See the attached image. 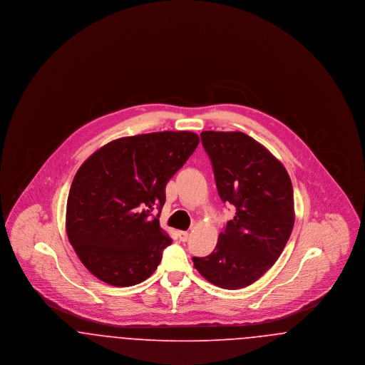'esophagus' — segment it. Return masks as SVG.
<instances>
[{
    "instance_id": "esophagus-1",
    "label": "esophagus",
    "mask_w": 365,
    "mask_h": 365,
    "mask_svg": "<svg viewBox=\"0 0 365 365\" xmlns=\"http://www.w3.org/2000/svg\"><path fill=\"white\" fill-rule=\"evenodd\" d=\"M178 235H179V240H180L182 242H186V241L189 240V235H190V234H189L187 231H179Z\"/></svg>"
}]
</instances>
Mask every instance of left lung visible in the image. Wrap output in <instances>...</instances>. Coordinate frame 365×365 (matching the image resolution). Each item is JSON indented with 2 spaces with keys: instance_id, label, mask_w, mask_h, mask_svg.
<instances>
[{
  "instance_id": "left-lung-1",
  "label": "left lung",
  "mask_w": 365,
  "mask_h": 365,
  "mask_svg": "<svg viewBox=\"0 0 365 365\" xmlns=\"http://www.w3.org/2000/svg\"><path fill=\"white\" fill-rule=\"evenodd\" d=\"M217 192L235 207L215 250L192 257L195 269L215 286L237 290L261 278L282 255L294 226V198L283 164L240 131H202Z\"/></svg>"
}]
</instances>
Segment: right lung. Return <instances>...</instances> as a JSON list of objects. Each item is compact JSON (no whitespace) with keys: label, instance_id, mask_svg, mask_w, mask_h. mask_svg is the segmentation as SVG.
<instances>
[{"label":"right lung","instance_id":"right-lung-1","mask_svg":"<svg viewBox=\"0 0 365 365\" xmlns=\"http://www.w3.org/2000/svg\"><path fill=\"white\" fill-rule=\"evenodd\" d=\"M200 138L163 131L115 139L81 165L71 185L66 228L78 257L108 284L149 278L173 243L160 227L165 186ZM159 209L157 217L151 215Z\"/></svg>","mask_w":365,"mask_h":365}]
</instances>
